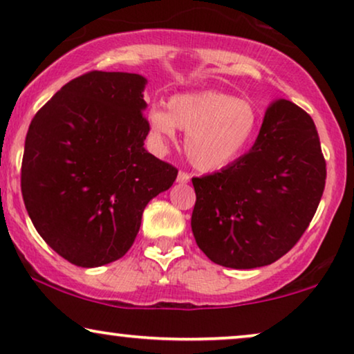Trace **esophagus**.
Returning <instances> with one entry per match:
<instances>
[{
    "instance_id": "1",
    "label": "esophagus",
    "mask_w": 354,
    "mask_h": 354,
    "mask_svg": "<svg viewBox=\"0 0 354 354\" xmlns=\"http://www.w3.org/2000/svg\"><path fill=\"white\" fill-rule=\"evenodd\" d=\"M190 178H192L190 174L185 172V171H180V172H178V176H177V182L187 183V182H190Z\"/></svg>"
}]
</instances>
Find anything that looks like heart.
I'll use <instances>...</instances> for the list:
<instances>
[{"label":"heart","mask_w":354,"mask_h":354,"mask_svg":"<svg viewBox=\"0 0 354 354\" xmlns=\"http://www.w3.org/2000/svg\"><path fill=\"white\" fill-rule=\"evenodd\" d=\"M147 119L161 145L176 140L177 127L188 132V159L201 171L230 164L250 147L258 129L253 104L211 90L174 96L169 108L151 106Z\"/></svg>","instance_id":"b5f03b06"}]
</instances>
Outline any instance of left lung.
<instances>
[{
    "label": "left lung",
    "mask_w": 354,
    "mask_h": 354,
    "mask_svg": "<svg viewBox=\"0 0 354 354\" xmlns=\"http://www.w3.org/2000/svg\"><path fill=\"white\" fill-rule=\"evenodd\" d=\"M326 177L311 115L292 101H275L248 153L221 172L192 178L196 245L225 268L275 263L308 229Z\"/></svg>",
    "instance_id": "left-lung-1"
}]
</instances>
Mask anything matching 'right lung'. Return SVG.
<instances>
[{"mask_svg":"<svg viewBox=\"0 0 354 354\" xmlns=\"http://www.w3.org/2000/svg\"><path fill=\"white\" fill-rule=\"evenodd\" d=\"M147 79L90 71L67 82L32 119L21 190L41 239L79 266L113 263L133 245L145 207L177 167L145 149Z\"/></svg>","mask_w":354,"mask_h":354,"instance_id":"add662e5","label":"right lung"}]
</instances>
